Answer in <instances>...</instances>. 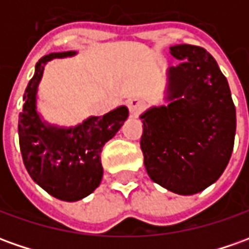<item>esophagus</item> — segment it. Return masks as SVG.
I'll use <instances>...</instances> for the list:
<instances>
[{
	"label": "esophagus",
	"instance_id": "1",
	"mask_svg": "<svg viewBox=\"0 0 249 249\" xmlns=\"http://www.w3.org/2000/svg\"><path fill=\"white\" fill-rule=\"evenodd\" d=\"M128 107H129V111L133 116H138L139 113H142L143 109H144V101L138 98V96L129 98L128 99Z\"/></svg>",
	"mask_w": 249,
	"mask_h": 249
}]
</instances>
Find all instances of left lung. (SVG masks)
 Returning a JSON list of instances; mask_svg holds the SVG:
<instances>
[{
    "mask_svg": "<svg viewBox=\"0 0 249 249\" xmlns=\"http://www.w3.org/2000/svg\"><path fill=\"white\" fill-rule=\"evenodd\" d=\"M182 60L169 69L167 106L147 110L140 148L150 178L178 195L215 182L234 146L236 107L228 80L200 46L170 47Z\"/></svg>",
    "mask_w": 249,
    "mask_h": 249,
    "instance_id": "8db88e82",
    "label": "left lung"
}]
</instances>
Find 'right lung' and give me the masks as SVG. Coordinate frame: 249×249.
<instances>
[{"label": "right lung", "mask_w": 249, "mask_h": 249, "mask_svg": "<svg viewBox=\"0 0 249 249\" xmlns=\"http://www.w3.org/2000/svg\"><path fill=\"white\" fill-rule=\"evenodd\" d=\"M73 54L75 52L52 53L36 62L35 73L25 89L23 111L18 114V143L27 172L47 194L65 202L80 200L101 184L103 146L128 117V109L121 106L69 129L42 123L35 101L43 65L53 58Z\"/></svg>", "instance_id": "1"}]
</instances>
